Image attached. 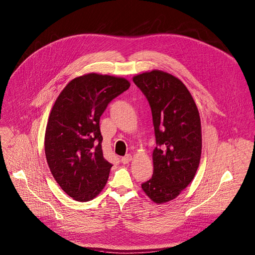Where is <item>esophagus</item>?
<instances>
[{
	"label": "esophagus",
	"instance_id": "1",
	"mask_svg": "<svg viewBox=\"0 0 255 255\" xmlns=\"http://www.w3.org/2000/svg\"><path fill=\"white\" fill-rule=\"evenodd\" d=\"M122 163H124V164H126V163H129L131 160H132V156L130 155V154H127L126 156H124V157H122Z\"/></svg>",
	"mask_w": 255,
	"mask_h": 255
}]
</instances>
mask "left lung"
Here are the masks:
<instances>
[{
    "label": "left lung",
    "instance_id": "obj_1",
    "mask_svg": "<svg viewBox=\"0 0 255 255\" xmlns=\"http://www.w3.org/2000/svg\"><path fill=\"white\" fill-rule=\"evenodd\" d=\"M148 99L157 146L153 177L141 184L156 204L175 199L193 180L202 156V125L197 106L181 80L152 70L133 76Z\"/></svg>",
    "mask_w": 255,
    "mask_h": 255
}]
</instances>
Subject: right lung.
I'll return each mask as SVG.
<instances>
[{"instance_id": "obj_1", "label": "right lung", "mask_w": 255, "mask_h": 255, "mask_svg": "<svg viewBox=\"0 0 255 255\" xmlns=\"http://www.w3.org/2000/svg\"><path fill=\"white\" fill-rule=\"evenodd\" d=\"M129 87L124 77L88 73L69 82L52 106L44 137L46 161L61 188L77 202H89L106 185L113 165L103 157L99 121Z\"/></svg>"}]
</instances>
